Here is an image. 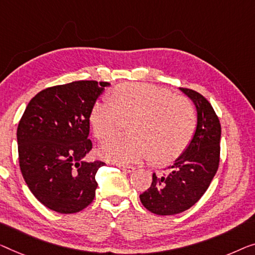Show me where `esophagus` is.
<instances>
[{
    "label": "esophagus",
    "instance_id": "34e87169",
    "mask_svg": "<svg viewBox=\"0 0 255 255\" xmlns=\"http://www.w3.org/2000/svg\"><path fill=\"white\" fill-rule=\"evenodd\" d=\"M119 167L127 173H131V172H134V170H135V167L130 166V165H119Z\"/></svg>",
    "mask_w": 255,
    "mask_h": 255
}]
</instances>
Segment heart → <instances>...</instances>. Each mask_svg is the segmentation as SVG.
Returning a JSON list of instances; mask_svg holds the SVG:
<instances>
[{
  "mask_svg": "<svg viewBox=\"0 0 255 255\" xmlns=\"http://www.w3.org/2000/svg\"><path fill=\"white\" fill-rule=\"evenodd\" d=\"M129 118L130 134L110 139L100 149L106 160L127 164L152 155L155 164H169L187 149L196 129L191 103L152 83H120L111 98L96 101L89 112L90 126L100 140L117 134L123 119Z\"/></svg>",
  "mask_w": 255,
  "mask_h": 255,
  "instance_id": "heart-1",
  "label": "heart"
}]
</instances>
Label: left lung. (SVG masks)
Returning <instances> with one entry per match:
<instances>
[{
    "mask_svg": "<svg viewBox=\"0 0 255 255\" xmlns=\"http://www.w3.org/2000/svg\"><path fill=\"white\" fill-rule=\"evenodd\" d=\"M181 90L196 105L197 128L187 150L169 166V173H153L150 188L139 195L143 206L157 215H175L193 206L210 187L220 164L219 117L203 95Z\"/></svg>",
    "mask_w": 255,
    "mask_h": 255,
    "instance_id": "8db88e82",
    "label": "left lung"
}]
</instances>
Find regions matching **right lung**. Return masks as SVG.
I'll list each match as a JSON object with an SVG mask.
<instances>
[{"instance_id":"1","label":"right lung","mask_w":255,"mask_h":255,"mask_svg":"<svg viewBox=\"0 0 255 255\" xmlns=\"http://www.w3.org/2000/svg\"><path fill=\"white\" fill-rule=\"evenodd\" d=\"M109 82L81 80L36 94L17 128L19 166L35 198L49 210L72 214L95 198L97 170L83 160L93 149L89 112Z\"/></svg>"}]
</instances>
